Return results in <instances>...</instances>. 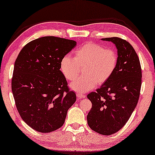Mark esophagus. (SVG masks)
Listing matches in <instances>:
<instances>
[{"mask_svg":"<svg viewBox=\"0 0 155 155\" xmlns=\"http://www.w3.org/2000/svg\"><path fill=\"white\" fill-rule=\"evenodd\" d=\"M77 97H78V98H79V99H81V98H84L86 96H85L84 94H83L77 93Z\"/></svg>","mask_w":155,"mask_h":155,"instance_id":"esophagus-1","label":"esophagus"}]
</instances>
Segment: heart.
Instances as JSON below:
<instances>
[{
  "label": "heart",
  "instance_id": "obj_1",
  "mask_svg": "<svg viewBox=\"0 0 155 155\" xmlns=\"http://www.w3.org/2000/svg\"><path fill=\"white\" fill-rule=\"evenodd\" d=\"M118 64V54L113 49L105 48L94 42H87L74 52V58L65 55L60 62L62 73L67 80L77 79L83 69V77L71 84L72 90L84 93L97 84L109 79Z\"/></svg>",
  "mask_w": 155,
  "mask_h": 155
}]
</instances>
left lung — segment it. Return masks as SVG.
I'll use <instances>...</instances> for the list:
<instances>
[{
  "mask_svg": "<svg viewBox=\"0 0 155 155\" xmlns=\"http://www.w3.org/2000/svg\"><path fill=\"white\" fill-rule=\"evenodd\" d=\"M116 46L118 64L106 83L87 95L93 106L87 115L88 126L103 135L123 128L135 108L140 96L142 72L139 58L129 42L118 37L102 38Z\"/></svg>",
  "mask_w": 155,
  "mask_h": 155,
  "instance_id": "1",
  "label": "left lung"
}]
</instances>
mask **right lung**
Here are the masks:
<instances>
[{
	"label": "right lung",
	"mask_w": 155,
	"mask_h": 155,
	"mask_svg": "<svg viewBox=\"0 0 155 155\" xmlns=\"http://www.w3.org/2000/svg\"><path fill=\"white\" fill-rule=\"evenodd\" d=\"M76 45L72 40L43 37L26 45L16 59L11 83L16 107L38 132L61 128L77 99L60 70L62 58Z\"/></svg>",
	"instance_id": "1"
}]
</instances>
